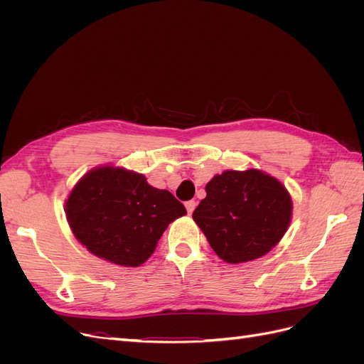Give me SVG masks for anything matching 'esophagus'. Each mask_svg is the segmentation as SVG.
I'll list each match as a JSON object with an SVG mask.
<instances>
[{"label":"esophagus","mask_w":364,"mask_h":364,"mask_svg":"<svg viewBox=\"0 0 364 364\" xmlns=\"http://www.w3.org/2000/svg\"><path fill=\"white\" fill-rule=\"evenodd\" d=\"M196 202L194 200H190V202H186L185 203V208H186V211H188V214H193V211L196 209Z\"/></svg>","instance_id":"1"}]
</instances>
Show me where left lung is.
Masks as SVG:
<instances>
[{"mask_svg": "<svg viewBox=\"0 0 364 364\" xmlns=\"http://www.w3.org/2000/svg\"><path fill=\"white\" fill-rule=\"evenodd\" d=\"M193 218L214 252L229 264L257 259L277 246L291 222L287 188L257 168L226 170L205 186Z\"/></svg>", "mask_w": 364, "mask_h": 364, "instance_id": "left-lung-1", "label": "left lung"}]
</instances>
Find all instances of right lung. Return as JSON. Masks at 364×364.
<instances>
[{
  "label": "right lung",
  "instance_id": "right-lung-1",
  "mask_svg": "<svg viewBox=\"0 0 364 364\" xmlns=\"http://www.w3.org/2000/svg\"><path fill=\"white\" fill-rule=\"evenodd\" d=\"M65 214L77 241L92 255L117 266L138 267L186 209L170 191L149 185L144 174L102 165L74 185Z\"/></svg>",
  "mask_w": 364,
  "mask_h": 364
}]
</instances>
